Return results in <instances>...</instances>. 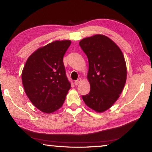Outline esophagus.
I'll return each mask as SVG.
<instances>
[{"label": "esophagus", "instance_id": "obj_1", "mask_svg": "<svg viewBox=\"0 0 152 152\" xmlns=\"http://www.w3.org/2000/svg\"><path fill=\"white\" fill-rule=\"evenodd\" d=\"M82 81V79L81 78H78V80H75V82H74V84H75V85H78V84L80 83Z\"/></svg>", "mask_w": 152, "mask_h": 152}]
</instances>
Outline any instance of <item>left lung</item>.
Wrapping results in <instances>:
<instances>
[{
	"label": "left lung",
	"mask_w": 152,
	"mask_h": 152,
	"mask_svg": "<svg viewBox=\"0 0 152 152\" xmlns=\"http://www.w3.org/2000/svg\"><path fill=\"white\" fill-rule=\"evenodd\" d=\"M79 45L88 60L87 75L91 91L82 96L85 104L98 113L111 107L119 97L127 78L121 50L107 36L96 35L82 39Z\"/></svg>",
	"instance_id": "8db88e82"
}]
</instances>
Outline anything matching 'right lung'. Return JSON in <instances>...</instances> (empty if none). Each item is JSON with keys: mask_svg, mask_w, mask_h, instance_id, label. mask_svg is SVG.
<instances>
[{"mask_svg": "<svg viewBox=\"0 0 152 152\" xmlns=\"http://www.w3.org/2000/svg\"><path fill=\"white\" fill-rule=\"evenodd\" d=\"M71 41H55L31 55L22 72L27 96L41 111L52 113L62 106L71 87L63 58Z\"/></svg>", "mask_w": 152, "mask_h": 152, "instance_id": "right-lung-1", "label": "right lung"}]
</instances>
